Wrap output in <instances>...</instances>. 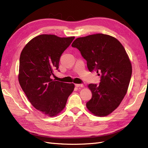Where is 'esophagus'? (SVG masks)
<instances>
[{"label": "esophagus", "instance_id": "1", "mask_svg": "<svg viewBox=\"0 0 148 148\" xmlns=\"http://www.w3.org/2000/svg\"><path fill=\"white\" fill-rule=\"evenodd\" d=\"M75 86L76 87H84V85L82 84H75Z\"/></svg>", "mask_w": 148, "mask_h": 148}]
</instances>
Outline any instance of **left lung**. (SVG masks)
<instances>
[{
    "label": "left lung",
    "instance_id": "obj_1",
    "mask_svg": "<svg viewBox=\"0 0 148 148\" xmlns=\"http://www.w3.org/2000/svg\"><path fill=\"white\" fill-rule=\"evenodd\" d=\"M72 47L80 51L90 72L96 71L101 76L99 85H88L92 97L87 108L95 116L109 115L124 98L132 77V64L124 47L116 38L103 34L77 38Z\"/></svg>",
    "mask_w": 148,
    "mask_h": 148
}]
</instances>
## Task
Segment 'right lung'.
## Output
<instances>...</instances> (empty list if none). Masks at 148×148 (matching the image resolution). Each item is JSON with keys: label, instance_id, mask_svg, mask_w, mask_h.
<instances>
[{"label": "right lung", "instance_id": "right-lung-1", "mask_svg": "<svg viewBox=\"0 0 148 148\" xmlns=\"http://www.w3.org/2000/svg\"><path fill=\"white\" fill-rule=\"evenodd\" d=\"M74 37L42 34L30 40L20 58L18 80L32 105L48 116H55L64 108L74 85L51 79L58 70L60 57Z\"/></svg>", "mask_w": 148, "mask_h": 148}]
</instances>
